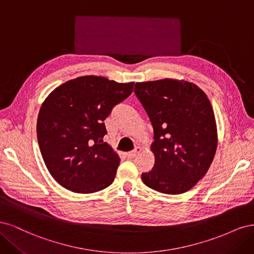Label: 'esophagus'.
Wrapping results in <instances>:
<instances>
[{
  "label": "esophagus",
  "mask_w": 254,
  "mask_h": 254,
  "mask_svg": "<svg viewBox=\"0 0 254 254\" xmlns=\"http://www.w3.org/2000/svg\"><path fill=\"white\" fill-rule=\"evenodd\" d=\"M141 152V149L140 148H136L134 151H130V152H127V156L128 157V158H134V157H136L137 155Z\"/></svg>",
  "instance_id": "1"
}]
</instances>
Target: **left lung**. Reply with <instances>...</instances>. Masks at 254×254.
<instances>
[{"label":"left lung","mask_w":254,"mask_h":254,"mask_svg":"<svg viewBox=\"0 0 254 254\" xmlns=\"http://www.w3.org/2000/svg\"><path fill=\"white\" fill-rule=\"evenodd\" d=\"M134 92L154 128L155 163L141 178L163 194H182L206 175L217 148V127L209 98L186 80L137 82Z\"/></svg>","instance_id":"left-lung-1"}]
</instances>
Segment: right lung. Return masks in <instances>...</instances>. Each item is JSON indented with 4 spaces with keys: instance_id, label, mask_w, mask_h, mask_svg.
<instances>
[{
    "instance_id": "add662e5",
    "label": "right lung",
    "mask_w": 254,
    "mask_h": 254,
    "mask_svg": "<svg viewBox=\"0 0 254 254\" xmlns=\"http://www.w3.org/2000/svg\"><path fill=\"white\" fill-rule=\"evenodd\" d=\"M134 82L82 76L56 87L41 105L37 136L45 166L55 181L80 194L101 191L116 176L120 158L103 142V121L132 94Z\"/></svg>"
}]
</instances>
